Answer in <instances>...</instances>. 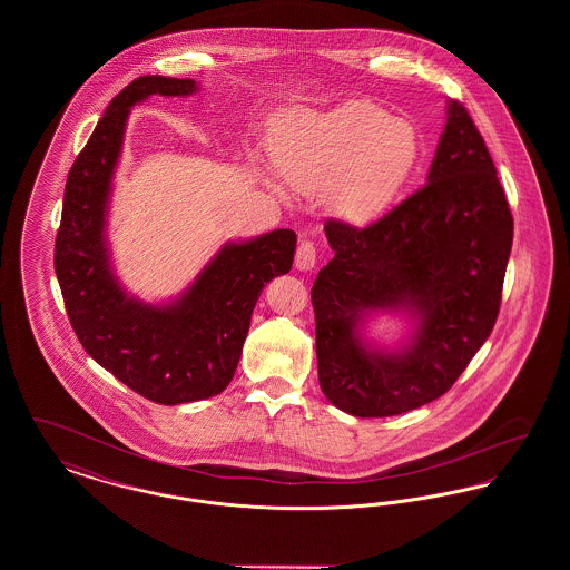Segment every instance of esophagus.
Listing matches in <instances>:
<instances>
[{
  "label": "esophagus",
  "mask_w": 570,
  "mask_h": 570,
  "mask_svg": "<svg viewBox=\"0 0 570 570\" xmlns=\"http://www.w3.org/2000/svg\"><path fill=\"white\" fill-rule=\"evenodd\" d=\"M316 245L312 242H301L297 247V254H295V265H297L298 272H312L316 267Z\"/></svg>",
  "instance_id": "esophagus-1"
}]
</instances>
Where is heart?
I'll return each mask as SVG.
<instances>
[{
  "label": "heart",
  "mask_w": 570,
  "mask_h": 570,
  "mask_svg": "<svg viewBox=\"0 0 570 570\" xmlns=\"http://www.w3.org/2000/svg\"><path fill=\"white\" fill-rule=\"evenodd\" d=\"M419 156L412 126L365 100L301 115L273 147L277 170L298 190H328L340 216L379 219L404 188Z\"/></svg>",
  "instance_id": "b5f03b06"
}]
</instances>
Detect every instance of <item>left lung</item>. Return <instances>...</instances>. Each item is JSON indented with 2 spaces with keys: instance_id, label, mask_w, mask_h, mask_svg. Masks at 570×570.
I'll return each instance as SVG.
<instances>
[{
  "instance_id": "8db88e82",
  "label": "left lung",
  "mask_w": 570,
  "mask_h": 570,
  "mask_svg": "<svg viewBox=\"0 0 570 570\" xmlns=\"http://www.w3.org/2000/svg\"><path fill=\"white\" fill-rule=\"evenodd\" d=\"M335 256L312 286L318 380L333 406L395 416L425 406L460 379L498 318L513 216L485 140L449 100L428 184L379 222L328 219ZM376 313L413 325L397 347L367 341Z\"/></svg>"
}]
</instances>
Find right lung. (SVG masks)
I'll list each match as a JSON object with an SVG mask.
<instances>
[{
	"label": "right lung",
	"mask_w": 570,
	"mask_h": 570,
	"mask_svg": "<svg viewBox=\"0 0 570 570\" xmlns=\"http://www.w3.org/2000/svg\"><path fill=\"white\" fill-rule=\"evenodd\" d=\"M191 79L138 77L112 100L70 168L55 242V273L87 354L138 395L177 406L222 393L237 370L254 305L291 272L297 235L277 228L228 242L173 301L128 295L110 267L107 217L130 109L154 94L191 96Z\"/></svg>",
	"instance_id": "obj_1"
}]
</instances>
